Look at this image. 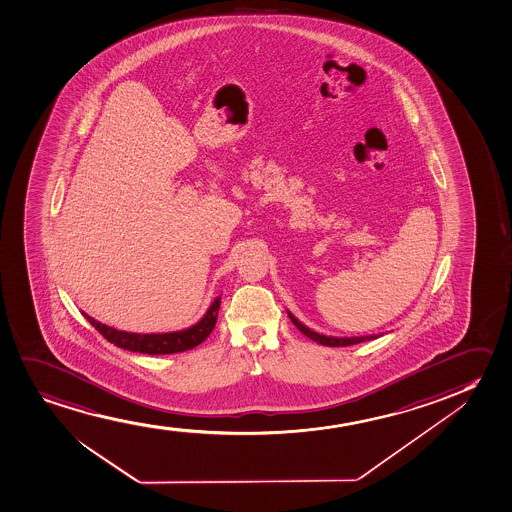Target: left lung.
I'll return each mask as SVG.
<instances>
[{
	"label": "left lung",
	"mask_w": 512,
	"mask_h": 512,
	"mask_svg": "<svg viewBox=\"0 0 512 512\" xmlns=\"http://www.w3.org/2000/svg\"><path fill=\"white\" fill-rule=\"evenodd\" d=\"M288 318L292 319L293 325L297 326L300 332L304 333L309 339L314 340V342H318L321 346H354V344H359V342H365V340H373L379 337V335H365V337H332V335H323V333L314 332L311 328H307V326L304 325V323H300L299 319L295 318L290 311H288Z\"/></svg>",
	"instance_id": "8db88e82"
}]
</instances>
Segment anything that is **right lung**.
Here are the masks:
<instances>
[{
	"instance_id": "1",
	"label": "right lung",
	"mask_w": 512,
	"mask_h": 512,
	"mask_svg": "<svg viewBox=\"0 0 512 512\" xmlns=\"http://www.w3.org/2000/svg\"><path fill=\"white\" fill-rule=\"evenodd\" d=\"M220 297L213 300L212 306L208 307L205 316L196 323L189 326L186 330L170 333H132L121 332L111 326L102 325L97 319L88 316L83 312V316L90 321V325L99 330L104 339L109 340L114 346L127 349L132 352H142V354H175V352H184L200 346L201 342L212 333L213 326L217 323V314H219Z\"/></svg>"
}]
</instances>
